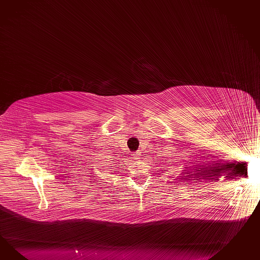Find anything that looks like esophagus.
Here are the masks:
<instances>
[{"label": "esophagus", "mask_w": 260, "mask_h": 260, "mask_svg": "<svg viewBox=\"0 0 260 260\" xmlns=\"http://www.w3.org/2000/svg\"><path fill=\"white\" fill-rule=\"evenodd\" d=\"M140 157V152H136V153H133V158L134 159H139Z\"/></svg>", "instance_id": "obj_1"}]
</instances>
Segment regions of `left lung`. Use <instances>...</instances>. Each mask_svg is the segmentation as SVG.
Returning <instances> with one entry per match:
<instances>
[{
    "label": "left lung",
    "instance_id": "1",
    "mask_svg": "<svg viewBox=\"0 0 260 260\" xmlns=\"http://www.w3.org/2000/svg\"><path fill=\"white\" fill-rule=\"evenodd\" d=\"M185 168H187V167H185ZM188 171H189V170H188ZM188 171H187V172H188ZM187 172H186V173H187ZM184 174H185V173H184ZM187 174H189V173H187ZM186 176H187V175H186Z\"/></svg>",
    "mask_w": 260,
    "mask_h": 260
}]
</instances>
